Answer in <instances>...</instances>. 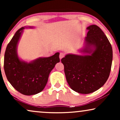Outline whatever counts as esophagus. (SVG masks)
I'll return each instance as SVG.
<instances>
[{
  "label": "esophagus",
  "instance_id": "34e87169",
  "mask_svg": "<svg viewBox=\"0 0 120 120\" xmlns=\"http://www.w3.org/2000/svg\"><path fill=\"white\" fill-rule=\"evenodd\" d=\"M64 57V53H63V52H60V60H61L62 58H63V57Z\"/></svg>",
  "mask_w": 120,
  "mask_h": 120
}]
</instances>
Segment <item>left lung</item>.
Returning <instances> with one entry per match:
<instances>
[{
    "mask_svg": "<svg viewBox=\"0 0 120 120\" xmlns=\"http://www.w3.org/2000/svg\"><path fill=\"white\" fill-rule=\"evenodd\" d=\"M81 55L69 53L61 60L67 82L73 91L89 94L107 81L112 61V49L104 32L97 26L87 28Z\"/></svg>",
    "mask_w": 120,
    "mask_h": 120,
    "instance_id": "left-lung-1",
    "label": "left lung"
}]
</instances>
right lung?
Instances as JSON below:
<instances>
[{"instance_id": "1", "label": "right lung", "mask_w": 120, "mask_h": 120, "mask_svg": "<svg viewBox=\"0 0 120 120\" xmlns=\"http://www.w3.org/2000/svg\"><path fill=\"white\" fill-rule=\"evenodd\" d=\"M25 26L19 29L6 47L4 68L7 79L19 92L26 96L36 94L44 89L50 72L60 62V53L48 57H39L27 62L19 58L17 53L19 43Z\"/></svg>"}]
</instances>
